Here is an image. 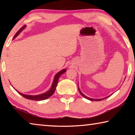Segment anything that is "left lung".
Listing matches in <instances>:
<instances>
[{
	"mask_svg": "<svg viewBox=\"0 0 135 135\" xmlns=\"http://www.w3.org/2000/svg\"><path fill=\"white\" fill-rule=\"evenodd\" d=\"M78 89H79V92H80V94L83 96V97H84V98H85L86 99H89V100H103V99H106L107 98H108L109 97H107V98H104V99H92V98H88V97H86L85 95H83V93H81V92L80 91V89L79 88V87H78Z\"/></svg>",
	"mask_w": 135,
	"mask_h": 135,
	"instance_id": "8db88e82",
	"label": "left lung"
}]
</instances>
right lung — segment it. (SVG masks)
I'll return each mask as SVG.
<instances>
[{"label":"right lung","instance_id":"right-lung-1","mask_svg":"<svg viewBox=\"0 0 135 135\" xmlns=\"http://www.w3.org/2000/svg\"><path fill=\"white\" fill-rule=\"evenodd\" d=\"M25 27H26V26H22L21 28L17 32V33L15 34V35L14 36V37H13V38H14L17 37V36L19 35L20 32H21L22 30L25 28ZM65 71H66V70L64 69L62 70H61V71H59V73H57V74L55 75V78L54 80L53 83H52L51 88L49 90H48L47 92H46L45 93H43V94L33 96V95H24V94H22V93H21L18 92L19 93L20 95H22L24 98H26V99H31V100H42L46 99H47V98H49V97H51V96L54 94V93L55 92V89H56V88L57 84H58V81L59 77H60L61 74H62L63 73H65Z\"/></svg>","mask_w":135,"mask_h":135}]
</instances>
